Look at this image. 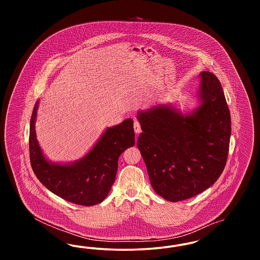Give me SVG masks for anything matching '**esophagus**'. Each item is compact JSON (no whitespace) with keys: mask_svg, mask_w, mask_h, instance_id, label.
<instances>
[{"mask_svg":"<svg viewBox=\"0 0 260 260\" xmlns=\"http://www.w3.org/2000/svg\"><path fill=\"white\" fill-rule=\"evenodd\" d=\"M134 127H135V132H136V134H140V133H141V127H140V124H139V122L135 121Z\"/></svg>","mask_w":260,"mask_h":260,"instance_id":"1","label":"esophagus"}]
</instances>
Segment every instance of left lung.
Returning a JSON list of instances; mask_svg holds the SVG:
<instances>
[{
	"label": "left lung",
	"mask_w": 260,
	"mask_h": 260,
	"mask_svg": "<svg viewBox=\"0 0 260 260\" xmlns=\"http://www.w3.org/2000/svg\"><path fill=\"white\" fill-rule=\"evenodd\" d=\"M196 91L198 104L191 109L157 104L136 115L142 129L137 147L150 183L170 202L192 198L210 188L228 156L231 117L221 84L215 75L203 71Z\"/></svg>",
	"instance_id": "left-lung-1"
}]
</instances>
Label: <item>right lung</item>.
<instances>
[{
	"label": "right lung",
	"instance_id": "right-lung-1",
	"mask_svg": "<svg viewBox=\"0 0 260 260\" xmlns=\"http://www.w3.org/2000/svg\"><path fill=\"white\" fill-rule=\"evenodd\" d=\"M39 99L30 121L31 166L38 179L50 192L70 203L94 206L107 197L116 178L118 159L135 145L134 120L106 127L87 154L73 161H52L41 148L35 129Z\"/></svg>",
	"mask_w": 260,
	"mask_h": 260
}]
</instances>
